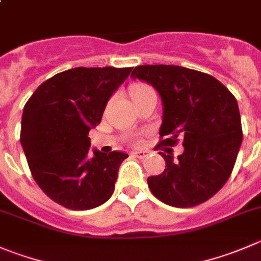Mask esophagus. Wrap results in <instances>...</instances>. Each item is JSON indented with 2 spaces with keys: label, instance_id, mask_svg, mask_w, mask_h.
Returning a JSON list of instances; mask_svg holds the SVG:
<instances>
[{
  "label": "esophagus",
  "instance_id": "34e87169",
  "mask_svg": "<svg viewBox=\"0 0 261 261\" xmlns=\"http://www.w3.org/2000/svg\"><path fill=\"white\" fill-rule=\"evenodd\" d=\"M133 154L135 156H138V158L144 159V158H146V156H148L149 151H146V150H136V151H134Z\"/></svg>",
  "mask_w": 261,
  "mask_h": 261
}]
</instances>
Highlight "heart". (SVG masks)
<instances>
[{"label": "heart", "mask_w": 261, "mask_h": 261, "mask_svg": "<svg viewBox=\"0 0 261 261\" xmlns=\"http://www.w3.org/2000/svg\"><path fill=\"white\" fill-rule=\"evenodd\" d=\"M151 93H154V92L150 87H148V85H144V84H138V85H135L133 89H131V98H133V100H136V99H140V98L145 97V95L151 94Z\"/></svg>", "instance_id": "obj_1"}]
</instances>
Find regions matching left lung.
<instances>
[{
	"mask_svg": "<svg viewBox=\"0 0 261 261\" xmlns=\"http://www.w3.org/2000/svg\"><path fill=\"white\" fill-rule=\"evenodd\" d=\"M131 77L150 84L161 95L163 140L155 149L184 139V153L176 161L161 153L166 169L148 177L151 194L176 208L211 199L231 176L242 143L236 98L216 77L174 65H143Z\"/></svg>",
	"mask_w": 261,
	"mask_h": 261,
	"instance_id": "obj_1",
	"label": "left lung"
}]
</instances>
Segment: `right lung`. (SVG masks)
Masks as SVG:
<instances>
[{"label":"right lung","mask_w":261,"mask_h":261,"mask_svg":"<svg viewBox=\"0 0 261 261\" xmlns=\"http://www.w3.org/2000/svg\"><path fill=\"white\" fill-rule=\"evenodd\" d=\"M133 67H75L37 88L24 107L20 143L33 178L48 198L88 211L112 196L122 151L93 149L88 134Z\"/></svg>","instance_id":"1"}]
</instances>
